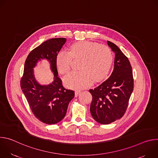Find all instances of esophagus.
<instances>
[{"mask_svg": "<svg viewBox=\"0 0 158 158\" xmlns=\"http://www.w3.org/2000/svg\"><path fill=\"white\" fill-rule=\"evenodd\" d=\"M80 93H81V91H79V90H76V91H75V95L76 96H77Z\"/></svg>", "mask_w": 158, "mask_h": 158, "instance_id": "esophagus-1", "label": "esophagus"}]
</instances>
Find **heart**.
Here are the masks:
<instances>
[{
    "instance_id": "1",
    "label": "heart",
    "mask_w": 158,
    "mask_h": 158,
    "mask_svg": "<svg viewBox=\"0 0 158 158\" xmlns=\"http://www.w3.org/2000/svg\"><path fill=\"white\" fill-rule=\"evenodd\" d=\"M79 72H73L64 79L65 84L73 89H83L91 85L94 80L100 82L109 74L113 63V54L106 46L97 42L81 41L73 44L69 51H60L56 56V65L59 73L66 74L71 68L73 59H80Z\"/></svg>"
}]
</instances>
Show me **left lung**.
I'll return each instance as SVG.
<instances>
[{"instance_id":"1","label":"left lung","mask_w":158,"mask_h":158,"mask_svg":"<svg viewBox=\"0 0 158 158\" xmlns=\"http://www.w3.org/2000/svg\"><path fill=\"white\" fill-rule=\"evenodd\" d=\"M107 44L115 52L113 72L103 83L89 91L93 96L91 114L102 124H110L124 115L134 89L132 67L128 58L116 44L108 40Z\"/></svg>"}]
</instances>
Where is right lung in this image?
<instances>
[{"instance_id":"1","label":"right lung","mask_w":158,"mask_h":158,"mask_svg":"<svg viewBox=\"0 0 158 158\" xmlns=\"http://www.w3.org/2000/svg\"><path fill=\"white\" fill-rule=\"evenodd\" d=\"M66 41L65 38H53L45 41L28 55L20 79L22 91L35 117L47 124L60 122L65 116L69 102L74 98L73 90L65 89L57 76L56 56ZM42 58L48 59L55 74L54 81L49 85L41 86L35 80L33 68Z\"/></svg>"}]
</instances>
